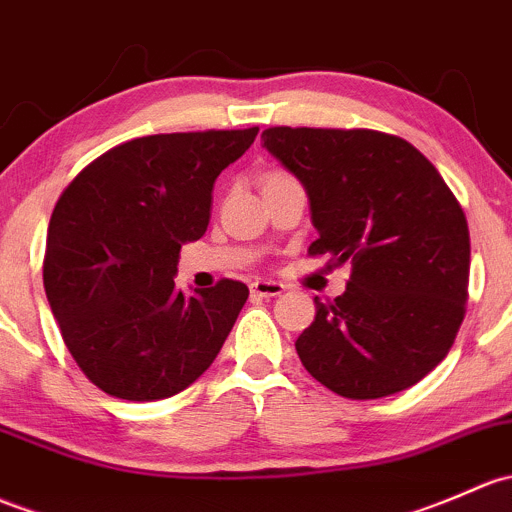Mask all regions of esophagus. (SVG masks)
I'll return each mask as SVG.
<instances>
[{
  "mask_svg": "<svg viewBox=\"0 0 512 512\" xmlns=\"http://www.w3.org/2000/svg\"><path fill=\"white\" fill-rule=\"evenodd\" d=\"M250 292L255 294V297H279V294L284 292V284L282 282H272V279H255V282L250 284Z\"/></svg>",
  "mask_w": 512,
  "mask_h": 512,
  "instance_id": "esophagus-1",
  "label": "esophagus"
}]
</instances>
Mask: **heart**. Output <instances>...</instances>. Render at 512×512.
<instances>
[{
  "instance_id": "heart-1",
  "label": "heart",
  "mask_w": 512,
  "mask_h": 512,
  "mask_svg": "<svg viewBox=\"0 0 512 512\" xmlns=\"http://www.w3.org/2000/svg\"><path fill=\"white\" fill-rule=\"evenodd\" d=\"M270 176H277V174H270Z\"/></svg>"
}]
</instances>
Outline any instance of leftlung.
<instances>
[{
  "label": "left lung",
  "mask_w": 512,
  "mask_h": 512,
  "mask_svg": "<svg viewBox=\"0 0 512 512\" xmlns=\"http://www.w3.org/2000/svg\"><path fill=\"white\" fill-rule=\"evenodd\" d=\"M262 142L309 193L319 230L309 255L351 265L341 297L314 299V324L297 338L304 368L348 400L417 385L466 316L471 240L461 203L395 134L270 127Z\"/></svg>",
  "instance_id": "obj_1"
}]
</instances>
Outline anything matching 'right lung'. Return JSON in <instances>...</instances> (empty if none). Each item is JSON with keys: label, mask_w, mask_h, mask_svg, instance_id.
Returning <instances> with one entry per match:
<instances>
[{"label": "right lung", "mask_w": 512, "mask_h": 512, "mask_svg": "<svg viewBox=\"0 0 512 512\" xmlns=\"http://www.w3.org/2000/svg\"><path fill=\"white\" fill-rule=\"evenodd\" d=\"M260 129L149 134L107 149L63 188L43 287L85 378L129 402L186 390L223 348L250 289L235 279L184 297V242L203 238L220 171Z\"/></svg>", "instance_id": "add662e5"}]
</instances>
